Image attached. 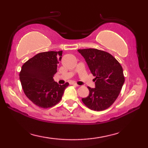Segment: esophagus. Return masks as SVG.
Wrapping results in <instances>:
<instances>
[{
    "mask_svg": "<svg viewBox=\"0 0 148 148\" xmlns=\"http://www.w3.org/2000/svg\"><path fill=\"white\" fill-rule=\"evenodd\" d=\"M69 84L70 85H74V86H79V85H77L76 84V83H75V82H69Z\"/></svg>",
    "mask_w": 148,
    "mask_h": 148,
    "instance_id": "1",
    "label": "esophagus"
}]
</instances>
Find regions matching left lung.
Wrapping results in <instances>:
<instances>
[{
	"label": "left lung",
	"mask_w": 148,
	"mask_h": 148,
	"mask_svg": "<svg viewBox=\"0 0 148 148\" xmlns=\"http://www.w3.org/2000/svg\"><path fill=\"white\" fill-rule=\"evenodd\" d=\"M94 76L96 88L88 87L90 94L82 102L91 110L109 108L118 98L125 82L122 66L112 55L96 48L79 49Z\"/></svg>",
	"instance_id": "left-lung-1"
}]
</instances>
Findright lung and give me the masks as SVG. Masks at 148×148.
<instances>
[{
	"mask_svg": "<svg viewBox=\"0 0 148 148\" xmlns=\"http://www.w3.org/2000/svg\"><path fill=\"white\" fill-rule=\"evenodd\" d=\"M62 54V50L40 52L22 66L19 79L23 92L40 108H50L58 104L69 86V83L58 84L53 79Z\"/></svg>",
	"mask_w": 148,
	"mask_h": 148,
	"instance_id": "right-lung-1",
	"label": "right lung"
}]
</instances>
